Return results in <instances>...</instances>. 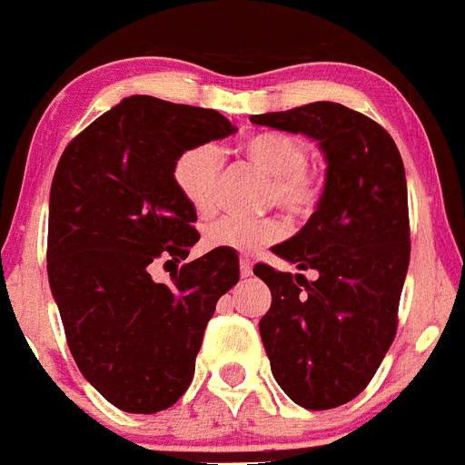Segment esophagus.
<instances>
[{
  "label": "esophagus",
  "instance_id": "34e87169",
  "mask_svg": "<svg viewBox=\"0 0 465 465\" xmlns=\"http://www.w3.org/2000/svg\"><path fill=\"white\" fill-rule=\"evenodd\" d=\"M240 274H242V279L252 277V261H249V258H242V262H240Z\"/></svg>",
  "mask_w": 465,
  "mask_h": 465
}]
</instances>
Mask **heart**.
Instances as JSON below:
<instances>
[{
    "instance_id": "1",
    "label": "heart",
    "mask_w": 465,
    "mask_h": 465,
    "mask_svg": "<svg viewBox=\"0 0 465 465\" xmlns=\"http://www.w3.org/2000/svg\"><path fill=\"white\" fill-rule=\"evenodd\" d=\"M242 155L249 165L270 179L268 203L289 213L291 219H305L314 212L322 186L307 170L310 151L305 142L286 133H261L242 143ZM221 174V153L212 143L183 151L174 163V186L197 212L212 209ZM283 232L277 219L246 221L237 216H219L203 228L204 249H228L249 253L258 246L279 240Z\"/></svg>"
}]
</instances>
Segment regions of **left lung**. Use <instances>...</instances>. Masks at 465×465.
<instances>
[{
  "mask_svg": "<svg viewBox=\"0 0 465 465\" xmlns=\"http://www.w3.org/2000/svg\"><path fill=\"white\" fill-rule=\"evenodd\" d=\"M252 123L305 134L326 160L314 213L272 246L319 277L307 282L270 265H256L253 274L272 293L258 328L277 384L307 410L338 408L368 386L396 335L410 265L402 158L384 127L335 102L258 114Z\"/></svg>",
  "mask_w": 465,
  "mask_h": 465,
  "instance_id": "obj_1",
  "label": "left lung"
}]
</instances>
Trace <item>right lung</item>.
I'll return each mask as SVG.
<instances>
[{
  "instance_id": "1",
  "label": "right lung",
  "mask_w": 465,
  "mask_h": 465,
  "mask_svg": "<svg viewBox=\"0 0 465 465\" xmlns=\"http://www.w3.org/2000/svg\"><path fill=\"white\" fill-rule=\"evenodd\" d=\"M235 133L219 111L133 94L57 163L48 283L81 375L123 412L153 414L183 396L216 302L240 282L228 249L179 268L200 235L174 186L183 151ZM158 257L177 262L167 284L150 277Z\"/></svg>"
}]
</instances>
